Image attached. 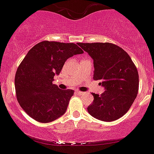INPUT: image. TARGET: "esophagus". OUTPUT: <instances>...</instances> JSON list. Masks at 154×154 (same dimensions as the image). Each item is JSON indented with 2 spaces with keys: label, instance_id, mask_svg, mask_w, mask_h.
<instances>
[{
  "label": "esophagus",
  "instance_id": "obj_1",
  "mask_svg": "<svg viewBox=\"0 0 154 154\" xmlns=\"http://www.w3.org/2000/svg\"><path fill=\"white\" fill-rule=\"evenodd\" d=\"M76 93H77V94H79V95H82V94H85V92L80 91H76Z\"/></svg>",
  "mask_w": 154,
  "mask_h": 154
}]
</instances>
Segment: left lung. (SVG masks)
<instances>
[{
	"instance_id": "1",
	"label": "left lung",
	"mask_w": 154,
	"mask_h": 154,
	"mask_svg": "<svg viewBox=\"0 0 154 154\" xmlns=\"http://www.w3.org/2000/svg\"><path fill=\"white\" fill-rule=\"evenodd\" d=\"M77 45L94 60V80L105 88L101 95L93 93L94 101L88 107L89 114L105 122L117 120L126 113L139 90V74L129 54L109 42Z\"/></svg>"
}]
</instances>
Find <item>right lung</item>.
Returning <instances> with one entry per match:
<instances>
[{
	"label": "right lung",
	"mask_w": 154,
	"mask_h": 154,
	"mask_svg": "<svg viewBox=\"0 0 154 154\" xmlns=\"http://www.w3.org/2000/svg\"><path fill=\"white\" fill-rule=\"evenodd\" d=\"M84 53L74 43L43 41L33 46L20 63L14 78L17 99L31 118L47 123L66 112L73 90L53 85L67 59Z\"/></svg>",
	"instance_id": "obj_1"
}]
</instances>
